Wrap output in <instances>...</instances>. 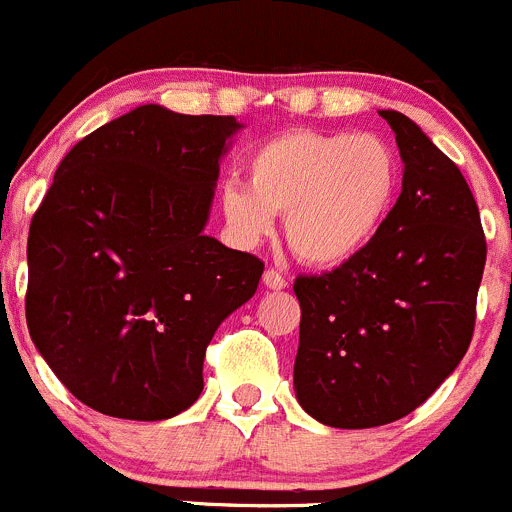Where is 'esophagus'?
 I'll list each match as a JSON object with an SVG mask.
<instances>
[{
  "mask_svg": "<svg viewBox=\"0 0 512 512\" xmlns=\"http://www.w3.org/2000/svg\"><path fill=\"white\" fill-rule=\"evenodd\" d=\"M262 283L270 290H283L285 285H288V280H285L278 270H272L270 267V270H265V275H262Z\"/></svg>",
  "mask_w": 512,
  "mask_h": 512,
  "instance_id": "esophagus-1",
  "label": "esophagus"
}]
</instances>
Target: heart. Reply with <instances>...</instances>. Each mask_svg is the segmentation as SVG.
Here are the masks:
<instances>
[{
    "instance_id": "b5f03b06",
    "label": "heart",
    "mask_w": 512,
    "mask_h": 512,
    "mask_svg": "<svg viewBox=\"0 0 512 512\" xmlns=\"http://www.w3.org/2000/svg\"><path fill=\"white\" fill-rule=\"evenodd\" d=\"M399 186V154L376 133L290 131L247 156V186H222V212L247 245L285 214L290 250L313 267H338L376 240Z\"/></svg>"
}]
</instances>
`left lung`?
Wrapping results in <instances>:
<instances>
[{
    "label": "left lung",
    "instance_id": "left-lung-1",
    "mask_svg": "<svg viewBox=\"0 0 512 512\" xmlns=\"http://www.w3.org/2000/svg\"><path fill=\"white\" fill-rule=\"evenodd\" d=\"M404 179L376 240L346 265L300 275V343L293 384L321 424L369 429L424 404L457 369L475 328L487 245L455 161L399 111Z\"/></svg>",
    "mask_w": 512,
    "mask_h": 512
}]
</instances>
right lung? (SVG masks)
Instances as JSON below:
<instances>
[{
    "mask_svg": "<svg viewBox=\"0 0 512 512\" xmlns=\"http://www.w3.org/2000/svg\"><path fill=\"white\" fill-rule=\"evenodd\" d=\"M232 116L138 105L70 148L30 224L27 328L70 394L161 422L204 389L219 323L262 265L204 234Z\"/></svg>",
    "mask_w": 512,
    "mask_h": 512,
    "instance_id": "right-lung-1",
    "label": "right lung"
}]
</instances>
